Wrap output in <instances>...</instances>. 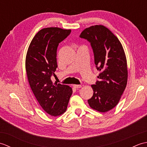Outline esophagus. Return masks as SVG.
Segmentation results:
<instances>
[{"instance_id":"34e87169","label":"esophagus","mask_w":147,"mask_h":147,"mask_svg":"<svg viewBox=\"0 0 147 147\" xmlns=\"http://www.w3.org/2000/svg\"><path fill=\"white\" fill-rule=\"evenodd\" d=\"M73 86L74 88H82V85H73Z\"/></svg>"}]
</instances>
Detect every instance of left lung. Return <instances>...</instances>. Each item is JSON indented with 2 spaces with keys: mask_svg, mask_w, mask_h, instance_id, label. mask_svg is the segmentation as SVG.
Segmentation results:
<instances>
[{
  "mask_svg": "<svg viewBox=\"0 0 147 147\" xmlns=\"http://www.w3.org/2000/svg\"><path fill=\"white\" fill-rule=\"evenodd\" d=\"M80 37L90 43L96 69L100 72L97 76L99 81L91 86L93 95L88 100V104L98 112H107L117 105L127 85V61L123 47L117 37L103 25L87 28Z\"/></svg>",
  "mask_w": 147,
  "mask_h": 147,
  "instance_id": "1",
  "label": "left lung"
}]
</instances>
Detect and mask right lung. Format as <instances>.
<instances>
[{"mask_svg": "<svg viewBox=\"0 0 147 147\" xmlns=\"http://www.w3.org/2000/svg\"><path fill=\"white\" fill-rule=\"evenodd\" d=\"M71 32L57 27L42 29L33 37L26 54V71L30 86L42 109L52 116L65 112L73 93L69 86L53 83L51 80L57 67L59 43Z\"/></svg>", "mask_w": 147, "mask_h": 147, "instance_id": "right-lung-1", "label": "right lung"}]
</instances>
